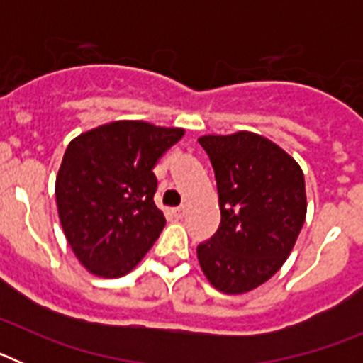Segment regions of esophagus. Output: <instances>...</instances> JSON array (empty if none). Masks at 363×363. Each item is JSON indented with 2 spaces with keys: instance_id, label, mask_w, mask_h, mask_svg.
Here are the masks:
<instances>
[{
  "instance_id": "obj_1",
  "label": "esophagus",
  "mask_w": 363,
  "mask_h": 363,
  "mask_svg": "<svg viewBox=\"0 0 363 363\" xmlns=\"http://www.w3.org/2000/svg\"><path fill=\"white\" fill-rule=\"evenodd\" d=\"M171 214L176 218V220H182V218L185 216V209L184 207H176V209L171 211Z\"/></svg>"
}]
</instances>
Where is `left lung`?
<instances>
[{"label":"left lung","instance_id":"left-lung-1","mask_svg":"<svg viewBox=\"0 0 363 363\" xmlns=\"http://www.w3.org/2000/svg\"><path fill=\"white\" fill-rule=\"evenodd\" d=\"M214 169L220 227L198 262L214 289L243 294L280 271L307 214L301 167L281 147L240 133L198 138Z\"/></svg>","mask_w":363,"mask_h":363}]
</instances>
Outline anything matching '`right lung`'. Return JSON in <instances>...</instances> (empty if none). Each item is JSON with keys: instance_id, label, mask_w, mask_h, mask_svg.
<instances>
[{"instance_id": "obj_1", "label": "right lung", "mask_w": 363, "mask_h": 363, "mask_svg": "<svg viewBox=\"0 0 363 363\" xmlns=\"http://www.w3.org/2000/svg\"><path fill=\"white\" fill-rule=\"evenodd\" d=\"M185 134L178 127L120 120L69 143L56 176L63 233L79 264L101 278L133 271L165 227L152 169Z\"/></svg>"}]
</instances>
